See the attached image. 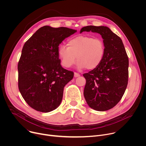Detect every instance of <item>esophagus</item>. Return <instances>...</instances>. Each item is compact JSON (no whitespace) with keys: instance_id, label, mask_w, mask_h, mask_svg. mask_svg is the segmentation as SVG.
Returning a JSON list of instances; mask_svg holds the SVG:
<instances>
[{"instance_id":"obj_1","label":"esophagus","mask_w":146,"mask_h":146,"mask_svg":"<svg viewBox=\"0 0 146 146\" xmlns=\"http://www.w3.org/2000/svg\"><path fill=\"white\" fill-rule=\"evenodd\" d=\"M74 77H80V74H78V73H76V72H74Z\"/></svg>"}]
</instances>
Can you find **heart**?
Returning <instances> with one entry per match:
<instances>
[{"label":"heart","instance_id":"b5f03b06","mask_svg":"<svg viewBox=\"0 0 146 146\" xmlns=\"http://www.w3.org/2000/svg\"><path fill=\"white\" fill-rule=\"evenodd\" d=\"M105 46L100 38L90 36L81 35L69 39L67 47L61 46L58 55L62 65L65 68L73 66L76 62L80 69L93 70L98 68L104 58Z\"/></svg>","mask_w":146,"mask_h":146}]
</instances>
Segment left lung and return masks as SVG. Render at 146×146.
Listing matches in <instances>:
<instances>
[{"mask_svg":"<svg viewBox=\"0 0 146 146\" xmlns=\"http://www.w3.org/2000/svg\"><path fill=\"white\" fill-rule=\"evenodd\" d=\"M99 33L105 46V53L100 65L83 74L86 79L84 96L88 106L96 111H106L120 101L128 81L129 60L121 38L108 27L87 26L82 32Z\"/></svg>","mask_w":146,"mask_h":146,"instance_id":"1","label":"left lung"}]
</instances>
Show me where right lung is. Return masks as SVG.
Wrapping results in <instances>:
<instances>
[{"label": "right lung", "mask_w": 146, "mask_h": 146, "mask_svg": "<svg viewBox=\"0 0 146 146\" xmlns=\"http://www.w3.org/2000/svg\"><path fill=\"white\" fill-rule=\"evenodd\" d=\"M76 30L44 26L24 45L18 64V88L32 109L48 113L61 103L64 87L74 73L65 69L59 59V45Z\"/></svg>", "instance_id": "add662e5"}]
</instances>
